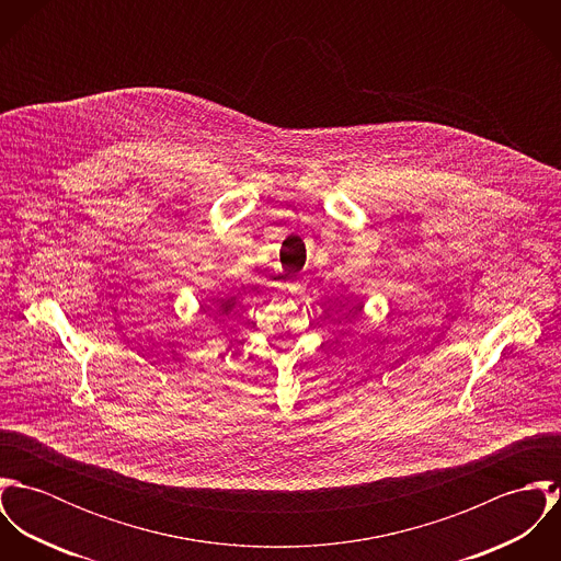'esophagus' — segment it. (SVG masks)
Returning <instances> with one entry per match:
<instances>
[{
  "label": "esophagus",
  "mask_w": 561,
  "mask_h": 561,
  "mask_svg": "<svg viewBox=\"0 0 561 561\" xmlns=\"http://www.w3.org/2000/svg\"><path fill=\"white\" fill-rule=\"evenodd\" d=\"M287 291L294 296V298H300L305 294V283L302 280H287Z\"/></svg>",
  "instance_id": "esophagus-1"
}]
</instances>
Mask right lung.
Here are the masks:
<instances>
[{
    "instance_id": "1",
    "label": "right lung",
    "mask_w": 561,
    "mask_h": 561,
    "mask_svg": "<svg viewBox=\"0 0 561 561\" xmlns=\"http://www.w3.org/2000/svg\"><path fill=\"white\" fill-rule=\"evenodd\" d=\"M236 305H238V298L233 296V298H225V300H220V305H218V309H216V318H220V316H229L233 309H236ZM214 318V320H216Z\"/></svg>"
}]
</instances>
